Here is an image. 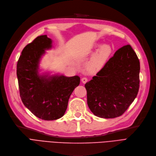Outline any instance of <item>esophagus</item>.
Returning <instances> with one entry per match:
<instances>
[{"instance_id": "1", "label": "esophagus", "mask_w": 156, "mask_h": 156, "mask_svg": "<svg viewBox=\"0 0 156 156\" xmlns=\"http://www.w3.org/2000/svg\"><path fill=\"white\" fill-rule=\"evenodd\" d=\"M87 80H88V79L86 77H83L82 78V79H81V81H82V83L84 84L86 83L87 82Z\"/></svg>"}]
</instances>
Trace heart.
<instances>
[{"label":"heart","instance_id":"1","mask_svg":"<svg viewBox=\"0 0 156 156\" xmlns=\"http://www.w3.org/2000/svg\"><path fill=\"white\" fill-rule=\"evenodd\" d=\"M100 44H96L95 47H98ZM112 49L110 46L104 44L102 45L98 51L91 56L88 62V67L93 71L101 69L108 59Z\"/></svg>","mask_w":156,"mask_h":156}]
</instances>
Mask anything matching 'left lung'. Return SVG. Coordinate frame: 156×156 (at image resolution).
<instances>
[{
  "mask_svg": "<svg viewBox=\"0 0 156 156\" xmlns=\"http://www.w3.org/2000/svg\"><path fill=\"white\" fill-rule=\"evenodd\" d=\"M140 70L138 56L130 45L119 49L85 84L87 105L96 116L121 115L136 97Z\"/></svg>",
  "mask_w": 156,
  "mask_h": 156,
  "instance_id": "8db88e82",
  "label": "left lung"
}]
</instances>
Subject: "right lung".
<instances>
[{"mask_svg":"<svg viewBox=\"0 0 156 156\" xmlns=\"http://www.w3.org/2000/svg\"><path fill=\"white\" fill-rule=\"evenodd\" d=\"M52 44L46 35L37 37L22 51L16 68L22 102L36 117L46 121L63 116L71 94L80 84L77 76L39 73L42 56L52 48Z\"/></svg>","mask_w":156,"mask_h":156,"instance_id":"1","label":"right lung"}]
</instances>
